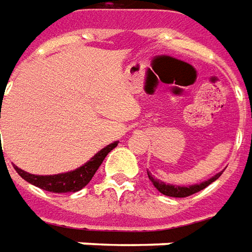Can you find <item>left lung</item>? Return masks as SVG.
<instances>
[{
	"label": "left lung",
	"instance_id": "left-lung-1",
	"mask_svg": "<svg viewBox=\"0 0 252 252\" xmlns=\"http://www.w3.org/2000/svg\"><path fill=\"white\" fill-rule=\"evenodd\" d=\"M147 173H148V178L151 180V182L154 184V187H155L160 193H163V195H166V196H170V197H187V196L193 195V193L199 192V190H202V189H204L206 187H209L211 182H214L216 180H218L220 176L222 174V171H221V173H217L216 176L211 177V178L207 180V181H203L200 182V184H195V185H189V187H180V185H170V184H164V182L160 181V180L155 178V177L152 176L149 171H147Z\"/></svg>",
	"mask_w": 252,
	"mask_h": 252
}]
</instances>
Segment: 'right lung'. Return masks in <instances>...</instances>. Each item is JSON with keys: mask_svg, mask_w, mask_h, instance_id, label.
<instances>
[{"mask_svg": "<svg viewBox=\"0 0 252 252\" xmlns=\"http://www.w3.org/2000/svg\"><path fill=\"white\" fill-rule=\"evenodd\" d=\"M116 145H118V141L109 144L105 148L98 151L89 162H86L83 166L72 170V171H68V173L55 174V176H35V174H30L24 170L19 169L17 166H13V167L23 180L35 185L38 188L43 189V190L53 192V193L76 192V190H81L82 188H85L89 184L97 169L100 167V164L105 159V156L108 155Z\"/></svg>", "mask_w": 252, "mask_h": 252, "instance_id": "add662e5", "label": "right lung"}]
</instances>
